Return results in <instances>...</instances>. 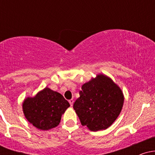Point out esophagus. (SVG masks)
I'll return each instance as SVG.
<instances>
[{"mask_svg":"<svg viewBox=\"0 0 155 155\" xmlns=\"http://www.w3.org/2000/svg\"><path fill=\"white\" fill-rule=\"evenodd\" d=\"M68 101H69V104H70V105H71V106H73V104H74V101L73 100V99H71V100H69Z\"/></svg>","mask_w":155,"mask_h":155,"instance_id":"obj_1","label":"esophagus"}]
</instances>
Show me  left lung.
Listing matches in <instances>:
<instances>
[{
  "mask_svg": "<svg viewBox=\"0 0 155 155\" xmlns=\"http://www.w3.org/2000/svg\"><path fill=\"white\" fill-rule=\"evenodd\" d=\"M74 109L81 124L91 131L107 129L122 109L124 97L111 78L99 74L81 86Z\"/></svg>",
  "mask_w": 155,
  "mask_h": 155,
  "instance_id": "8db88e82",
  "label": "left lung"
}]
</instances>
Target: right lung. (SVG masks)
<instances>
[{
	"instance_id": "obj_1",
	"label": "right lung",
	"mask_w": 155,
	"mask_h": 155,
	"mask_svg": "<svg viewBox=\"0 0 155 155\" xmlns=\"http://www.w3.org/2000/svg\"><path fill=\"white\" fill-rule=\"evenodd\" d=\"M69 106V103L61 94L45 87L34 97L25 99L22 111L27 120L34 127L48 130L60 124L62 115Z\"/></svg>"
}]
</instances>
